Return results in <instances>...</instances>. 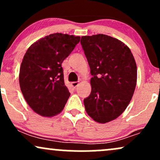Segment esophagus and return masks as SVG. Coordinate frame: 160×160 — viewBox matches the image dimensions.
Listing matches in <instances>:
<instances>
[{
	"label": "esophagus",
	"mask_w": 160,
	"mask_h": 160,
	"mask_svg": "<svg viewBox=\"0 0 160 160\" xmlns=\"http://www.w3.org/2000/svg\"><path fill=\"white\" fill-rule=\"evenodd\" d=\"M79 85V82H71V86H72L74 89H75V88H77V86H78Z\"/></svg>",
	"instance_id": "1"
}]
</instances>
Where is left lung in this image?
Listing matches in <instances>:
<instances>
[{"label": "left lung", "instance_id": "obj_1", "mask_svg": "<svg viewBox=\"0 0 160 160\" xmlns=\"http://www.w3.org/2000/svg\"><path fill=\"white\" fill-rule=\"evenodd\" d=\"M90 68L92 90L83 100L86 113L96 122L115 120L127 108L137 82V66L129 48L105 34L80 40Z\"/></svg>", "mask_w": 160, "mask_h": 160}]
</instances>
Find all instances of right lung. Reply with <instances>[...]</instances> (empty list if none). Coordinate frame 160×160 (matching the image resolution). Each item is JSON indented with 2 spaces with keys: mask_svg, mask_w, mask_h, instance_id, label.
Returning <instances> with one entry per match:
<instances>
[{
  "mask_svg": "<svg viewBox=\"0 0 160 160\" xmlns=\"http://www.w3.org/2000/svg\"><path fill=\"white\" fill-rule=\"evenodd\" d=\"M80 37L56 33L38 40L28 49L19 71V85L35 113L51 117L61 113L70 92L64 82L62 62Z\"/></svg>",
  "mask_w": 160,
  "mask_h": 160,
  "instance_id": "right-lung-1",
  "label": "right lung"
}]
</instances>
